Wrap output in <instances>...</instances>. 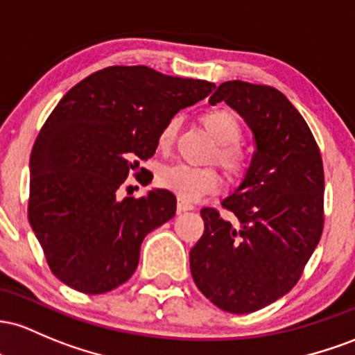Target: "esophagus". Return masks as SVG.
Returning a JSON list of instances; mask_svg holds the SVG:
<instances>
[{"mask_svg": "<svg viewBox=\"0 0 355 355\" xmlns=\"http://www.w3.org/2000/svg\"><path fill=\"white\" fill-rule=\"evenodd\" d=\"M193 209H194L193 202L184 201V199H181V198L178 199V211H179V213H184V211H193Z\"/></svg>", "mask_w": 355, "mask_h": 355, "instance_id": "34e87169", "label": "esophagus"}]
</instances>
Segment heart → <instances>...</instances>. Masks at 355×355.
Listing matches in <instances>:
<instances>
[{"mask_svg":"<svg viewBox=\"0 0 355 355\" xmlns=\"http://www.w3.org/2000/svg\"><path fill=\"white\" fill-rule=\"evenodd\" d=\"M201 124L216 141V161L233 178H240L246 171V157L241 147V124L233 112L226 109H213L201 115ZM179 122L176 117L169 119L159 132L157 144L161 149H169L176 141ZM159 184L174 191L178 196L189 199L201 198L220 188V174L213 167H193L188 164L166 166L159 171Z\"/></svg>","mask_w":355,"mask_h":355,"instance_id":"obj_1","label":"heart"}]
</instances>
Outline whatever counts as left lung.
<instances>
[{
	"label": "left lung",
	"mask_w": 355,
	"mask_h": 355,
	"mask_svg": "<svg viewBox=\"0 0 355 355\" xmlns=\"http://www.w3.org/2000/svg\"><path fill=\"white\" fill-rule=\"evenodd\" d=\"M218 102L245 119L257 150L241 184L221 202L236 223L202 208L205 233L189 266L218 309L252 313L293 288L318 245L324 166L312 130L280 90L231 80L211 95V105Z\"/></svg>",
	"instance_id": "left-lung-1"
}]
</instances>
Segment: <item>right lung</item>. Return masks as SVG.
Listing matches in <instances>:
<instances>
[{
    "label": "right lung",
    "instance_id": "1",
    "mask_svg": "<svg viewBox=\"0 0 355 355\" xmlns=\"http://www.w3.org/2000/svg\"><path fill=\"white\" fill-rule=\"evenodd\" d=\"M213 89L144 65H115L63 95L31 150L28 202V220L58 280L98 295L132 277L142 240L176 214V196L167 189L119 194L139 161L154 156L166 122Z\"/></svg>",
    "mask_w": 355,
    "mask_h": 355
}]
</instances>
